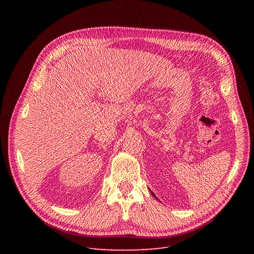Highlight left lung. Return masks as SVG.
<instances>
[{
    "label": "left lung",
    "instance_id": "8db88e82",
    "mask_svg": "<svg viewBox=\"0 0 254 254\" xmlns=\"http://www.w3.org/2000/svg\"><path fill=\"white\" fill-rule=\"evenodd\" d=\"M150 191H151V190H150ZM151 194H152V195H153V196H154V197H155V198H156V199H157V197H156V196H155V194H154V193H153V192H152V191H151Z\"/></svg>",
    "mask_w": 254,
    "mask_h": 254
}]
</instances>
